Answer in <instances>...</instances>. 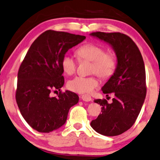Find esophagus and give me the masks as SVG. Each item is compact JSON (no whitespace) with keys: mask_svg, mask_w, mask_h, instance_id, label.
Segmentation results:
<instances>
[{"mask_svg":"<svg viewBox=\"0 0 160 160\" xmlns=\"http://www.w3.org/2000/svg\"><path fill=\"white\" fill-rule=\"evenodd\" d=\"M81 99L83 100V101H86V102H90L91 101V97L90 95H88V94H84V95H82L81 96Z\"/></svg>","mask_w":160,"mask_h":160,"instance_id":"1","label":"esophagus"}]
</instances>
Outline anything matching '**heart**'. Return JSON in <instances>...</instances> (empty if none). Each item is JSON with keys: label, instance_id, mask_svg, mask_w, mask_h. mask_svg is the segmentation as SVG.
<instances>
[{"label": "heart", "instance_id": "obj_1", "mask_svg": "<svg viewBox=\"0 0 160 160\" xmlns=\"http://www.w3.org/2000/svg\"><path fill=\"white\" fill-rule=\"evenodd\" d=\"M80 60L92 62L91 71L103 79L112 75L116 68V60L111 52H105V50L99 45L88 43L80 47L76 51ZM61 68L64 73L69 75L74 74L77 69V62L69 54H65L61 59ZM99 86V81L95 77L78 76L67 82L70 91L80 93H90Z\"/></svg>", "mask_w": 160, "mask_h": 160}]
</instances>
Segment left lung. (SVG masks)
I'll return each mask as SVG.
<instances>
[{"label":"left lung","mask_w":160,"mask_h":160,"mask_svg":"<svg viewBox=\"0 0 160 160\" xmlns=\"http://www.w3.org/2000/svg\"><path fill=\"white\" fill-rule=\"evenodd\" d=\"M91 36L109 44L117 58L114 73L102 88L104 93H113L112 103L94 99L102 106V113L91 122L97 132L105 136L119 135L135 123L146 95V70L138 46L121 33L93 32Z\"/></svg>","instance_id":"obj_1"}]
</instances>
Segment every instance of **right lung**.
Wrapping results in <instances>:
<instances>
[{
	"label": "right lung",
	"mask_w": 160,
	"mask_h": 160,
	"mask_svg": "<svg viewBox=\"0 0 160 160\" xmlns=\"http://www.w3.org/2000/svg\"><path fill=\"white\" fill-rule=\"evenodd\" d=\"M86 37L48 30L30 47L18 74L16 101L25 121L39 132H50L66 123L70 108L76 105L75 93L60 91L64 84L61 59Z\"/></svg>",
	"instance_id": "obj_1"
}]
</instances>
